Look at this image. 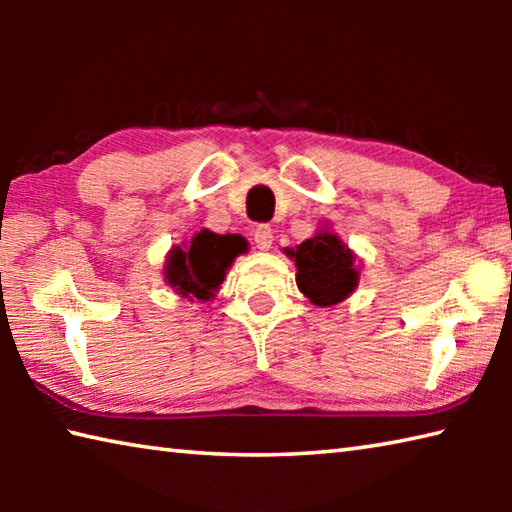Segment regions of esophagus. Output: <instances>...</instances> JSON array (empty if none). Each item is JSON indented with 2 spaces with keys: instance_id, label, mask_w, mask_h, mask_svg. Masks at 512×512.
<instances>
[{
  "instance_id": "esophagus-1",
  "label": "esophagus",
  "mask_w": 512,
  "mask_h": 512,
  "mask_svg": "<svg viewBox=\"0 0 512 512\" xmlns=\"http://www.w3.org/2000/svg\"><path fill=\"white\" fill-rule=\"evenodd\" d=\"M255 246L259 248V250H268L273 246V230L268 228V225H257V230H255Z\"/></svg>"
}]
</instances>
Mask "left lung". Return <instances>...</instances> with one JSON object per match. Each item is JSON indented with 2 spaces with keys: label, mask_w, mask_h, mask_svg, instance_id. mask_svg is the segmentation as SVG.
Listing matches in <instances>:
<instances>
[{
  "label": "left lung",
  "mask_w": 512,
  "mask_h": 512,
  "mask_svg": "<svg viewBox=\"0 0 512 512\" xmlns=\"http://www.w3.org/2000/svg\"><path fill=\"white\" fill-rule=\"evenodd\" d=\"M296 264V284L311 305L332 307L350 298L361 280V262L327 223L296 248H284Z\"/></svg>",
  "instance_id": "1"
}]
</instances>
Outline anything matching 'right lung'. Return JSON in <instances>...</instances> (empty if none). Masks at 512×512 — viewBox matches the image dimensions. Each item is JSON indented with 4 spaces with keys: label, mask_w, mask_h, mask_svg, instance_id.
<instances>
[{
    "label": "right lung",
    "mask_w": 512,
    "mask_h": 512,
    "mask_svg": "<svg viewBox=\"0 0 512 512\" xmlns=\"http://www.w3.org/2000/svg\"><path fill=\"white\" fill-rule=\"evenodd\" d=\"M248 244L239 235H216L198 230L192 239L171 246L164 259V282L189 302H207L216 296L235 259L246 253Z\"/></svg>",
    "instance_id": "obj_1"
}]
</instances>
